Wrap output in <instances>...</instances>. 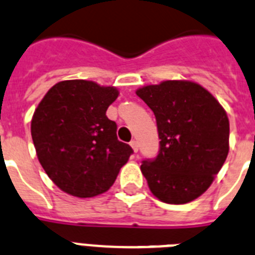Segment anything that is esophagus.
Masks as SVG:
<instances>
[{
	"label": "esophagus",
	"mask_w": 255,
	"mask_h": 255,
	"mask_svg": "<svg viewBox=\"0 0 255 255\" xmlns=\"http://www.w3.org/2000/svg\"><path fill=\"white\" fill-rule=\"evenodd\" d=\"M130 146H132V149H133V151L134 152H137L138 151V142H137V141H130V143H129Z\"/></svg>",
	"instance_id": "34e87169"
}]
</instances>
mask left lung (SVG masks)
Segmentation results:
<instances>
[{"label": "left lung", "mask_w": 255, "mask_h": 255, "mask_svg": "<svg viewBox=\"0 0 255 255\" xmlns=\"http://www.w3.org/2000/svg\"><path fill=\"white\" fill-rule=\"evenodd\" d=\"M156 119L159 154L141 164L150 191L168 204L204 194L229 154L230 122L209 91L190 81H164L136 91Z\"/></svg>", "instance_id": "8db88e82"}]
</instances>
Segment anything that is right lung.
I'll list each match as a JSON object with an SVG mask.
<instances>
[{
    "label": "right lung",
    "instance_id": "1",
    "mask_svg": "<svg viewBox=\"0 0 255 255\" xmlns=\"http://www.w3.org/2000/svg\"><path fill=\"white\" fill-rule=\"evenodd\" d=\"M118 95L115 87L72 79L52 86L37 106L30 125L35 152L66 194L92 198L108 191L133 152L106 117Z\"/></svg>",
    "mask_w": 255,
    "mask_h": 255
}]
</instances>
